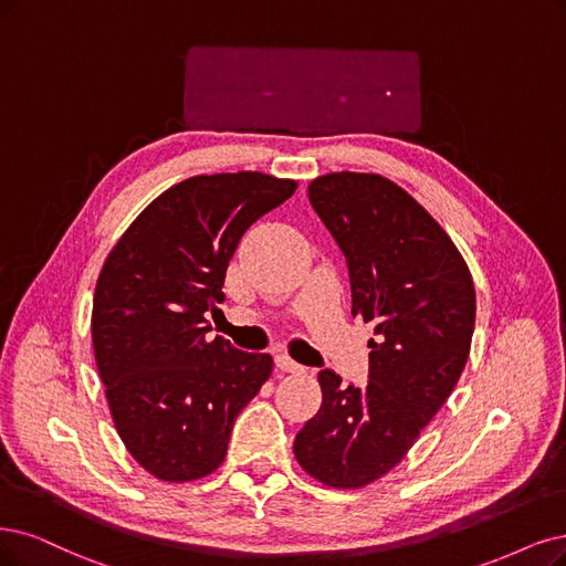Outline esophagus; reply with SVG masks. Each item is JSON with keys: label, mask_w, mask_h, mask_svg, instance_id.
<instances>
[{"label": "esophagus", "mask_w": 566, "mask_h": 566, "mask_svg": "<svg viewBox=\"0 0 566 566\" xmlns=\"http://www.w3.org/2000/svg\"><path fill=\"white\" fill-rule=\"evenodd\" d=\"M275 366H277L280 370H284V373H298V370H303V366L296 364V361L291 359L289 354H284V352H280L277 357H275Z\"/></svg>", "instance_id": "1"}]
</instances>
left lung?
I'll list each match as a JSON object with an SVG mask.
<instances>
[{
	"mask_svg": "<svg viewBox=\"0 0 566 566\" xmlns=\"http://www.w3.org/2000/svg\"><path fill=\"white\" fill-rule=\"evenodd\" d=\"M347 261L352 315L373 322L368 385L319 370L322 408L298 431V464L354 490L401 462L462 375L475 324L471 272L446 230L401 186L361 172L310 184Z\"/></svg>",
	"mask_w": 566,
	"mask_h": 566,
	"instance_id": "8db88e82",
	"label": "left lung"
}]
</instances>
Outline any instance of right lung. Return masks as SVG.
I'll return each instance as SVG.
<instances>
[{
	"label": "right lung",
	"mask_w": 566,
	"mask_h": 566,
	"mask_svg": "<svg viewBox=\"0 0 566 566\" xmlns=\"http://www.w3.org/2000/svg\"><path fill=\"white\" fill-rule=\"evenodd\" d=\"M296 181L200 175L158 196L112 249L93 298V349L120 441L167 483L221 467L235 417L270 378V354L212 331L230 259Z\"/></svg>",
	"instance_id": "obj_1"
}]
</instances>
